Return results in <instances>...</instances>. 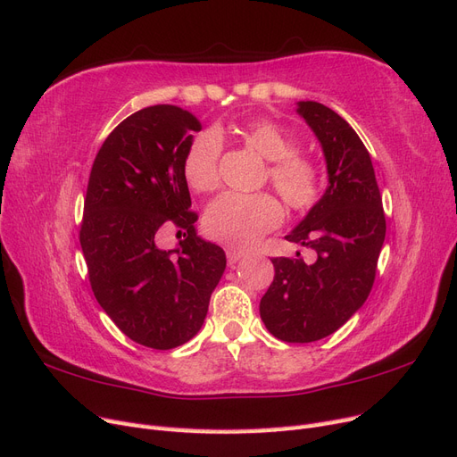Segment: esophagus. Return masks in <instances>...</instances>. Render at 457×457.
<instances>
[{
	"mask_svg": "<svg viewBox=\"0 0 457 457\" xmlns=\"http://www.w3.org/2000/svg\"><path fill=\"white\" fill-rule=\"evenodd\" d=\"M226 256H228L229 266H233V263H237L245 256V253H243V250H239V248H228Z\"/></svg>",
	"mask_w": 457,
	"mask_h": 457,
	"instance_id": "obj_1",
	"label": "esophagus"
}]
</instances>
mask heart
<instances>
[{
	"instance_id": "obj_1",
	"label": "heart",
	"mask_w": 457,
	"mask_h": 457,
	"mask_svg": "<svg viewBox=\"0 0 457 457\" xmlns=\"http://www.w3.org/2000/svg\"><path fill=\"white\" fill-rule=\"evenodd\" d=\"M243 138L250 148L271 161L270 182L292 211H309L322 195V174L312 159L296 154V142L271 120H253L243 127ZM224 138L218 129H204L191 138L184 154L186 182L195 191H212L218 186V163ZM283 220V209L268 194H235L216 197L203 216L211 239L245 246L275 229Z\"/></svg>"
}]
</instances>
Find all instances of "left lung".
Returning <instances> with one entry per match:
<instances>
[{
    "mask_svg": "<svg viewBox=\"0 0 457 457\" xmlns=\"http://www.w3.org/2000/svg\"><path fill=\"white\" fill-rule=\"evenodd\" d=\"M327 159L328 187L287 241L315 250V262L271 258L275 277L260 300L266 328L288 344L330 336L372 290L386 239V214L372 159L353 127L319 102H298Z\"/></svg>",
    "mask_w": 457,
    "mask_h": 457,
    "instance_id": "1",
    "label": "left lung"
}]
</instances>
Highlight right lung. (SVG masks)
I'll return each mask as SVG.
<instances>
[{
    "label": "right lung",
    "mask_w": 457,
    "mask_h": 457,
    "mask_svg": "<svg viewBox=\"0 0 457 457\" xmlns=\"http://www.w3.org/2000/svg\"><path fill=\"white\" fill-rule=\"evenodd\" d=\"M194 130L197 117L179 106L129 115L102 144L87 186L79 243L95 298L117 328L152 349L199 332L226 270L224 250L197 237L189 209L182 161ZM167 225L187 231L174 251L154 245Z\"/></svg>",
    "instance_id": "1"
}]
</instances>
